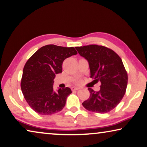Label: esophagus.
I'll return each mask as SVG.
<instances>
[{"label":"esophagus","mask_w":147,"mask_h":147,"mask_svg":"<svg viewBox=\"0 0 147 147\" xmlns=\"http://www.w3.org/2000/svg\"><path fill=\"white\" fill-rule=\"evenodd\" d=\"M80 88L78 87H72V91H77V90H79Z\"/></svg>","instance_id":"34e87169"}]
</instances>
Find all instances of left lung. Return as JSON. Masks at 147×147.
<instances>
[{"instance_id":"8db88e82","label":"left lung","mask_w":147,"mask_h":147,"mask_svg":"<svg viewBox=\"0 0 147 147\" xmlns=\"http://www.w3.org/2000/svg\"><path fill=\"white\" fill-rule=\"evenodd\" d=\"M76 49L89 63L91 78L101 84L99 91L88 88L90 96L83 106L96 113L111 111L120 102L127 85V74L121 58L111 49L96 45Z\"/></svg>"}]
</instances>
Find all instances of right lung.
I'll use <instances>...</instances> for the list:
<instances>
[{"instance_id": "1", "label": "right lung", "mask_w": 147, "mask_h": 147, "mask_svg": "<svg viewBox=\"0 0 147 147\" xmlns=\"http://www.w3.org/2000/svg\"><path fill=\"white\" fill-rule=\"evenodd\" d=\"M78 54L74 47L48 45L40 48L27 61L23 69L21 89L24 98L32 109L41 115H51L62 110L69 87L53 89L56 74L62 72L66 58Z\"/></svg>"}]
</instances>
